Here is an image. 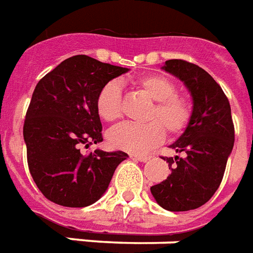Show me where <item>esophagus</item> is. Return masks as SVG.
Wrapping results in <instances>:
<instances>
[{
    "label": "esophagus",
    "instance_id": "34e87169",
    "mask_svg": "<svg viewBox=\"0 0 253 253\" xmlns=\"http://www.w3.org/2000/svg\"><path fill=\"white\" fill-rule=\"evenodd\" d=\"M131 160L139 161V162H146V161L150 160V155H143V154H131Z\"/></svg>",
    "mask_w": 253,
    "mask_h": 253
}]
</instances>
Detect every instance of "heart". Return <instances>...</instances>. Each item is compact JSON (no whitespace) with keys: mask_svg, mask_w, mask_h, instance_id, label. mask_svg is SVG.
Here are the masks:
<instances>
[{"mask_svg":"<svg viewBox=\"0 0 253 253\" xmlns=\"http://www.w3.org/2000/svg\"><path fill=\"white\" fill-rule=\"evenodd\" d=\"M151 102L153 107L146 115L145 125L126 123L108 132V142L115 149L145 153L164 141L165 129L170 136H178L186 130L192 107L188 99L177 93L175 84L162 75L149 74L132 80ZM96 112L106 122H117L122 117V91L118 82H108L96 96Z\"/></svg>","mask_w":253,"mask_h":253,"instance_id":"obj_1","label":"heart"}]
</instances>
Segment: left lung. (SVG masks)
<instances>
[{
	"mask_svg": "<svg viewBox=\"0 0 253 253\" xmlns=\"http://www.w3.org/2000/svg\"><path fill=\"white\" fill-rule=\"evenodd\" d=\"M162 69L184 82L193 110L186 130L170 145L177 154L166 157L171 173L150 190L164 209L185 212L200 208L216 193L233 149L235 127L229 100L205 69L177 59L168 60Z\"/></svg>",
	"mask_w": 253,
	"mask_h": 253,
	"instance_id": "8db88e82",
	"label": "left lung"
}]
</instances>
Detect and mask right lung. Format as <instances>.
I'll use <instances>...</instances> for the list:
<instances>
[{
	"label": "right lung",
	"mask_w": 253,
	"mask_h": 253,
	"mask_svg": "<svg viewBox=\"0 0 253 253\" xmlns=\"http://www.w3.org/2000/svg\"><path fill=\"white\" fill-rule=\"evenodd\" d=\"M128 68L78 55L61 61L37 83L24 122L29 171L49 201L83 208L107 190L114 171L128 157L96 150L103 141L96 96L103 85Z\"/></svg>",
	"instance_id": "add662e5"
}]
</instances>
